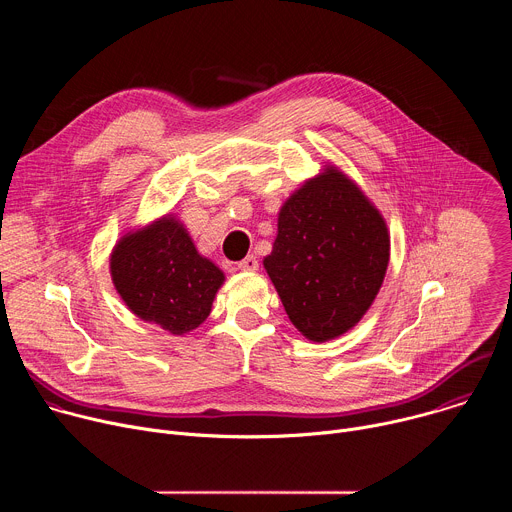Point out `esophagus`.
Wrapping results in <instances>:
<instances>
[{
    "label": "esophagus",
    "mask_w": 512,
    "mask_h": 512,
    "mask_svg": "<svg viewBox=\"0 0 512 512\" xmlns=\"http://www.w3.org/2000/svg\"><path fill=\"white\" fill-rule=\"evenodd\" d=\"M237 267L241 271H257L259 269V259L255 255H247L243 261L237 263Z\"/></svg>",
    "instance_id": "obj_1"
}]
</instances>
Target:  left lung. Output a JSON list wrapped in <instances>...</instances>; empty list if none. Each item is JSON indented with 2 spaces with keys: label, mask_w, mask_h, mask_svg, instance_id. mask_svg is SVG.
I'll list each match as a JSON object with an SVG mask.
<instances>
[{
  "label": "left lung",
  "mask_w": 512,
  "mask_h": 512,
  "mask_svg": "<svg viewBox=\"0 0 512 512\" xmlns=\"http://www.w3.org/2000/svg\"><path fill=\"white\" fill-rule=\"evenodd\" d=\"M263 265L291 324L326 342L356 326L377 298L389 231L362 190L328 166L281 206Z\"/></svg>",
  "instance_id": "left-lung-1"
}]
</instances>
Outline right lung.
<instances>
[{"instance_id":"add662e5","label":"right lung","mask_w":512,"mask_h":512,"mask_svg":"<svg viewBox=\"0 0 512 512\" xmlns=\"http://www.w3.org/2000/svg\"><path fill=\"white\" fill-rule=\"evenodd\" d=\"M111 279L137 318L180 336L208 318L225 273L196 251L184 225L168 214L115 245Z\"/></svg>"}]
</instances>
